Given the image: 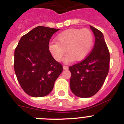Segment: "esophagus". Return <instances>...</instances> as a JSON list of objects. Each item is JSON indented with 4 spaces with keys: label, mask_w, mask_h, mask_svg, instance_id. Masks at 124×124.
Segmentation results:
<instances>
[{
    "label": "esophagus",
    "mask_w": 124,
    "mask_h": 124,
    "mask_svg": "<svg viewBox=\"0 0 124 124\" xmlns=\"http://www.w3.org/2000/svg\"><path fill=\"white\" fill-rule=\"evenodd\" d=\"M63 69H64V70H68V66L63 65Z\"/></svg>",
    "instance_id": "1"
}]
</instances>
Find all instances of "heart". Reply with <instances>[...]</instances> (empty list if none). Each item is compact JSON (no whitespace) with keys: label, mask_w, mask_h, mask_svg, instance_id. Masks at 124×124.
Instances as JSON below:
<instances>
[{"label":"heart","mask_w":124,"mask_h":124,"mask_svg":"<svg viewBox=\"0 0 124 124\" xmlns=\"http://www.w3.org/2000/svg\"><path fill=\"white\" fill-rule=\"evenodd\" d=\"M94 43V36L87 28H71L60 33L56 43L49 45V50L54 59L61 61L66 53V61H81L87 56Z\"/></svg>","instance_id":"1"}]
</instances>
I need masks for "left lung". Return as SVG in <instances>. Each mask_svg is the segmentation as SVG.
Returning <instances> with one entry per match:
<instances>
[{
    "label": "left lung",
    "mask_w": 124,
    "mask_h": 124,
    "mask_svg": "<svg viewBox=\"0 0 124 124\" xmlns=\"http://www.w3.org/2000/svg\"><path fill=\"white\" fill-rule=\"evenodd\" d=\"M95 43L90 53L79 63L69 67L70 88L78 97H90L101 88L109 73L110 54L102 33L90 26Z\"/></svg>",
    "instance_id": "8db88e82"
}]
</instances>
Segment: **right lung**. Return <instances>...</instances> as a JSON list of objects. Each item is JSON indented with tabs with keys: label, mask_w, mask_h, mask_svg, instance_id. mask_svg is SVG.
<instances>
[{
	"label": "right lung",
	"mask_w": 124,
	"mask_h": 124,
	"mask_svg": "<svg viewBox=\"0 0 124 124\" xmlns=\"http://www.w3.org/2000/svg\"><path fill=\"white\" fill-rule=\"evenodd\" d=\"M59 29L38 26L22 36L14 53L17 80L27 94L43 97L53 90L63 66L49 50L51 37Z\"/></svg>",
	"instance_id": "1"
}]
</instances>
